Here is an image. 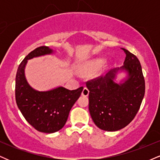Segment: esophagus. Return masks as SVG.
<instances>
[{
	"mask_svg": "<svg viewBox=\"0 0 160 160\" xmlns=\"http://www.w3.org/2000/svg\"><path fill=\"white\" fill-rule=\"evenodd\" d=\"M89 89H88L86 87H85L83 89H82V95H83V96H88V95H89Z\"/></svg>",
	"mask_w": 160,
	"mask_h": 160,
	"instance_id": "34e87169",
	"label": "esophagus"
}]
</instances>
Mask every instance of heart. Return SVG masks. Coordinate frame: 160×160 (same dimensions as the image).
Returning <instances> with one entry per match:
<instances>
[{"mask_svg":"<svg viewBox=\"0 0 160 160\" xmlns=\"http://www.w3.org/2000/svg\"><path fill=\"white\" fill-rule=\"evenodd\" d=\"M103 63H104V61L101 59H97V60H94V61L89 62L82 66L81 69H80V71H81L82 74H90V73L95 71V70L98 69L101 66L103 65Z\"/></svg>","mask_w":160,"mask_h":160,"instance_id":"1","label":"heart"}]
</instances>
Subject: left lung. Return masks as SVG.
Segmentation results:
<instances>
[{
  "mask_svg": "<svg viewBox=\"0 0 160 160\" xmlns=\"http://www.w3.org/2000/svg\"><path fill=\"white\" fill-rule=\"evenodd\" d=\"M126 53L124 65L86 82L89 90V111L95 124L108 132L126 127L137 114L145 92V81L139 60L122 48ZM119 69L126 70L128 78L122 84L113 81Z\"/></svg>",
  "mask_w": 160,
  "mask_h": 160,
  "instance_id": "8db88e82",
  "label": "left lung"
}]
</instances>
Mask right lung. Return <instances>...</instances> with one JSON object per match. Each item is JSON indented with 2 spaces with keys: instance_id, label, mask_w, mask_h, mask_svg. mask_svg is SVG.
<instances>
[{
  "instance_id": "obj_1",
  "label": "right lung",
  "mask_w": 160,
  "mask_h": 160,
  "mask_svg": "<svg viewBox=\"0 0 160 160\" xmlns=\"http://www.w3.org/2000/svg\"><path fill=\"white\" fill-rule=\"evenodd\" d=\"M52 49L42 46L26 56L18 68L16 76V101L22 114L36 130L53 133L63 128L69 112L81 95L83 87L69 90L60 86L52 90L39 92L32 89L25 77L28 59L51 54Z\"/></svg>"
}]
</instances>
